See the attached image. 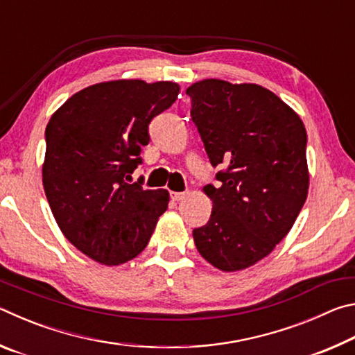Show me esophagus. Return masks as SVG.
<instances>
[{
	"instance_id": "esophagus-1",
	"label": "esophagus",
	"mask_w": 355,
	"mask_h": 355,
	"mask_svg": "<svg viewBox=\"0 0 355 355\" xmlns=\"http://www.w3.org/2000/svg\"><path fill=\"white\" fill-rule=\"evenodd\" d=\"M184 196H186V192H171V199H172L173 202L183 200Z\"/></svg>"
}]
</instances>
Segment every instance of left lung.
Segmentation results:
<instances>
[{
	"instance_id": "1",
	"label": "left lung",
	"mask_w": 355,
	"mask_h": 355,
	"mask_svg": "<svg viewBox=\"0 0 355 355\" xmlns=\"http://www.w3.org/2000/svg\"><path fill=\"white\" fill-rule=\"evenodd\" d=\"M191 119L219 186L213 211L194 228L197 250L220 271L249 268L291 230L309 192L307 133L277 95L258 84L203 80L186 89Z\"/></svg>"
}]
</instances>
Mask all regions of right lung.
<instances>
[{
    "label": "right lung",
    "mask_w": 355,
    "mask_h": 355,
    "mask_svg": "<svg viewBox=\"0 0 355 355\" xmlns=\"http://www.w3.org/2000/svg\"><path fill=\"white\" fill-rule=\"evenodd\" d=\"M177 83L94 84L65 101L45 130L44 188L64 236L92 260L116 266L139 255L169 192L131 183L152 119L173 105Z\"/></svg>",
    "instance_id": "add662e5"
}]
</instances>
